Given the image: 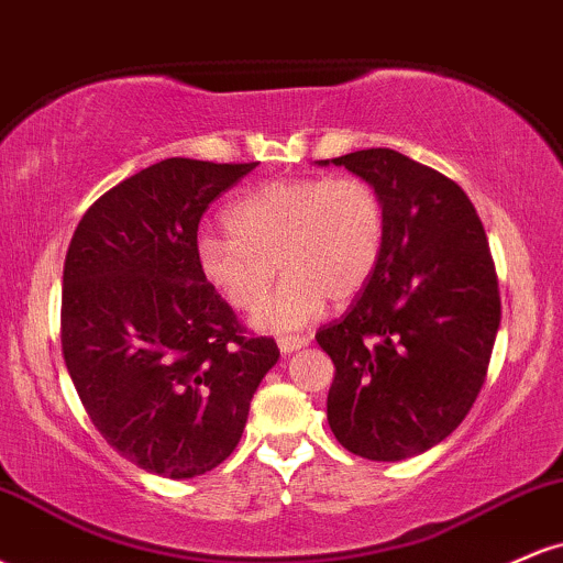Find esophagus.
I'll list each match as a JSON object with an SVG mask.
<instances>
[{"mask_svg": "<svg viewBox=\"0 0 563 563\" xmlns=\"http://www.w3.org/2000/svg\"><path fill=\"white\" fill-rule=\"evenodd\" d=\"M309 344V339H303V335H283L280 341H277V346H280L283 354H290V352H299Z\"/></svg>", "mask_w": 563, "mask_h": 563, "instance_id": "34e87169", "label": "esophagus"}]
</instances>
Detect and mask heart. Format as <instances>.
<instances>
[{
	"mask_svg": "<svg viewBox=\"0 0 563 563\" xmlns=\"http://www.w3.org/2000/svg\"><path fill=\"white\" fill-rule=\"evenodd\" d=\"M224 224L230 235L198 238L196 262L230 307L254 309L277 269L286 273L251 320L264 333H294L328 299H354L386 241L384 203L360 177L275 179L238 198Z\"/></svg>",
	"mask_w": 563,
	"mask_h": 563,
	"instance_id": "heart-1",
	"label": "heart"
}]
</instances>
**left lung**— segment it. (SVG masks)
<instances>
[{"label":"left lung","mask_w":563,"mask_h":563,"mask_svg":"<svg viewBox=\"0 0 563 563\" xmlns=\"http://www.w3.org/2000/svg\"><path fill=\"white\" fill-rule=\"evenodd\" d=\"M378 192L384 254L357 301L322 325L333 360L328 423L367 461H405L448 439L468 416L500 328L495 264L474 203L452 179L389 151L346 153Z\"/></svg>","instance_id":"1"}]
</instances>
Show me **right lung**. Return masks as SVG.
<instances>
[{
    "instance_id": "1",
    "label": "right lung",
    "mask_w": 563,
    "mask_h": 563,
    "mask_svg": "<svg viewBox=\"0 0 563 563\" xmlns=\"http://www.w3.org/2000/svg\"><path fill=\"white\" fill-rule=\"evenodd\" d=\"M256 164L166 158L81 217L63 267V357L115 452L169 479L228 461L280 352L200 275L198 222Z\"/></svg>"
}]
</instances>
